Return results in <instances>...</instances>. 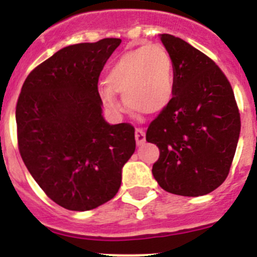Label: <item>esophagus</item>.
Here are the masks:
<instances>
[{
	"label": "esophagus",
	"instance_id": "34e87169",
	"mask_svg": "<svg viewBox=\"0 0 257 257\" xmlns=\"http://www.w3.org/2000/svg\"><path fill=\"white\" fill-rule=\"evenodd\" d=\"M135 139L136 144L142 145L145 143V131L143 128H136L135 130Z\"/></svg>",
	"mask_w": 257,
	"mask_h": 257
}]
</instances>
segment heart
Segmentation results:
<instances>
[{
	"mask_svg": "<svg viewBox=\"0 0 257 257\" xmlns=\"http://www.w3.org/2000/svg\"><path fill=\"white\" fill-rule=\"evenodd\" d=\"M108 87L100 90L103 103L112 112H122L114 92L123 95L128 108L154 114L169 105L174 95V63L160 44L128 50L112 63L105 77Z\"/></svg>",
	"mask_w": 257,
	"mask_h": 257,
	"instance_id": "obj_1",
	"label": "heart"
}]
</instances>
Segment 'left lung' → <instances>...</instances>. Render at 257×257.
<instances>
[{"label": "left lung", "instance_id": "left-lung-1", "mask_svg": "<svg viewBox=\"0 0 257 257\" xmlns=\"http://www.w3.org/2000/svg\"><path fill=\"white\" fill-rule=\"evenodd\" d=\"M161 41L174 63V96L147 130L160 149L154 179L166 192L208 194L228 178L240 133L230 82L212 59L171 35Z\"/></svg>", "mask_w": 257, "mask_h": 257}]
</instances>
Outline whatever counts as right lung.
I'll return each instance as SVG.
<instances>
[{
    "instance_id": "right-lung-1",
    "label": "right lung",
    "mask_w": 257,
    "mask_h": 257,
    "mask_svg": "<svg viewBox=\"0 0 257 257\" xmlns=\"http://www.w3.org/2000/svg\"><path fill=\"white\" fill-rule=\"evenodd\" d=\"M119 38L70 45L32 70L17 103L18 148L56 205L88 211L110 201L135 152L131 123L101 115L99 76Z\"/></svg>"
}]
</instances>
